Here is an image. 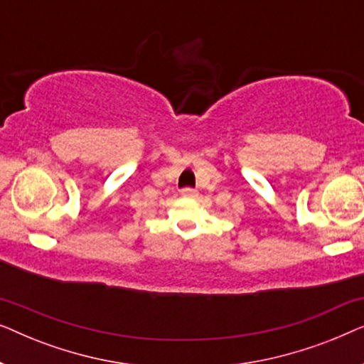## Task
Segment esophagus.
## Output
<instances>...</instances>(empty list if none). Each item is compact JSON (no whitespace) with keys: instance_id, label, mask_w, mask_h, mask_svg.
Wrapping results in <instances>:
<instances>
[{"instance_id":"esophagus-1","label":"esophagus","mask_w":364,"mask_h":364,"mask_svg":"<svg viewBox=\"0 0 364 364\" xmlns=\"http://www.w3.org/2000/svg\"><path fill=\"white\" fill-rule=\"evenodd\" d=\"M182 197H187V198H193V197H197V191L196 188H182Z\"/></svg>"}]
</instances>
